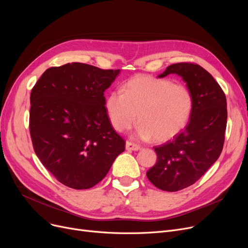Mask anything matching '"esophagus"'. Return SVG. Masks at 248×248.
Returning <instances> with one entry per match:
<instances>
[{"mask_svg": "<svg viewBox=\"0 0 248 248\" xmlns=\"http://www.w3.org/2000/svg\"><path fill=\"white\" fill-rule=\"evenodd\" d=\"M125 149L127 151H139V150H140V147L137 144H134V142H132V141H126Z\"/></svg>", "mask_w": 248, "mask_h": 248, "instance_id": "34e87169", "label": "esophagus"}]
</instances>
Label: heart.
<instances>
[{"instance_id":"obj_1","label":"heart","mask_w":248,"mask_h":248,"mask_svg":"<svg viewBox=\"0 0 248 248\" xmlns=\"http://www.w3.org/2000/svg\"><path fill=\"white\" fill-rule=\"evenodd\" d=\"M194 108L191 90L184 84L147 75L125 82L121 91L110 93L106 109L112 127L124 132L137 116V134L141 139L166 141L179 135L188 124Z\"/></svg>"}]
</instances>
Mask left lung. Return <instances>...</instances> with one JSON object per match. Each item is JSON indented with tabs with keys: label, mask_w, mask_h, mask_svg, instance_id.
Masks as SVG:
<instances>
[{
	"label": "left lung",
	"mask_w": 248,
	"mask_h": 248,
	"mask_svg": "<svg viewBox=\"0 0 248 248\" xmlns=\"http://www.w3.org/2000/svg\"><path fill=\"white\" fill-rule=\"evenodd\" d=\"M169 74H177L186 82L194 108L184 131L155 147L158 160L147 177L157 188L175 192L193 185L219 158L225 139L227 103L213 76L198 64H172L159 77Z\"/></svg>",
	"instance_id": "8db88e82"
}]
</instances>
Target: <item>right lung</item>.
I'll return each mask as SVG.
<instances>
[{
	"label": "right lung",
	"mask_w": 248,
	"mask_h": 248,
	"mask_svg": "<svg viewBox=\"0 0 248 248\" xmlns=\"http://www.w3.org/2000/svg\"><path fill=\"white\" fill-rule=\"evenodd\" d=\"M120 71L67 63L48 68L31 91L34 151L65 186H95L124 151L125 142L110 124L103 96Z\"/></svg>",
	"instance_id": "1"
}]
</instances>
